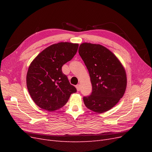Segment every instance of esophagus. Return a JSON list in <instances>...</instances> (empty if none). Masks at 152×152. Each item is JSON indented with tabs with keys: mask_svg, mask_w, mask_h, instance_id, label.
I'll return each instance as SVG.
<instances>
[{
	"mask_svg": "<svg viewBox=\"0 0 152 152\" xmlns=\"http://www.w3.org/2000/svg\"><path fill=\"white\" fill-rule=\"evenodd\" d=\"M80 84H77V86H76V88H77V90L78 91H79L80 90Z\"/></svg>",
	"mask_w": 152,
	"mask_h": 152,
	"instance_id": "esophagus-1",
	"label": "esophagus"
}]
</instances>
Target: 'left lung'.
I'll return each instance as SVG.
<instances>
[{
	"instance_id": "8db88e82",
	"label": "left lung",
	"mask_w": 152,
	"mask_h": 152,
	"mask_svg": "<svg viewBox=\"0 0 152 152\" xmlns=\"http://www.w3.org/2000/svg\"><path fill=\"white\" fill-rule=\"evenodd\" d=\"M79 53L89 71L93 87L91 94L83 98L84 104L95 112H107L125 93V69L115 55L102 45L82 43Z\"/></svg>"
}]
</instances>
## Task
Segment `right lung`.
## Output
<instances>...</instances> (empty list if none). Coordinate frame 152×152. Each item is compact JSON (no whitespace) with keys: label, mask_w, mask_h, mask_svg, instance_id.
Here are the masks:
<instances>
[{"label":"right lung","mask_w":152,"mask_h":152,"mask_svg":"<svg viewBox=\"0 0 152 152\" xmlns=\"http://www.w3.org/2000/svg\"><path fill=\"white\" fill-rule=\"evenodd\" d=\"M78 47V44L70 42L53 44L31 63L26 75L27 89L40 108L55 111L63 107L70 95L77 92L61 68L75 56Z\"/></svg>","instance_id":"right-lung-1"}]
</instances>
